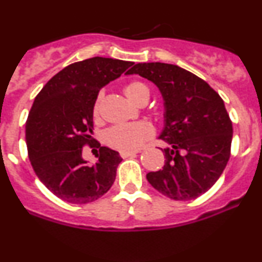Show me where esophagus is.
Wrapping results in <instances>:
<instances>
[{
  "mask_svg": "<svg viewBox=\"0 0 262 262\" xmlns=\"http://www.w3.org/2000/svg\"><path fill=\"white\" fill-rule=\"evenodd\" d=\"M137 154V151H121V156L123 159L129 158V156H134Z\"/></svg>",
  "mask_w": 262,
  "mask_h": 262,
  "instance_id": "34e87169",
  "label": "esophagus"
}]
</instances>
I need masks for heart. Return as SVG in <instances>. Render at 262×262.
I'll return each instance as SVG.
<instances>
[{
	"mask_svg": "<svg viewBox=\"0 0 262 262\" xmlns=\"http://www.w3.org/2000/svg\"><path fill=\"white\" fill-rule=\"evenodd\" d=\"M123 92L127 98L135 104L149 100L150 89L141 81H132L123 87ZM100 110V98L96 101L93 107V114L97 116ZM152 127L146 122L132 123V124H122L111 128L104 135L108 145L121 150V151H134L143 145L145 140L152 137Z\"/></svg>",
	"mask_w": 262,
	"mask_h": 262,
	"instance_id": "obj_1",
	"label": "heart"
}]
</instances>
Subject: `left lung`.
Instances as JSON below:
<instances>
[{"label":"left lung","instance_id":"left-lung-1","mask_svg":"<svg viewBox=\"0 0 262 262\" xmlns=\"http://www.w3.org/2000/svg\"><path fill=\"white\" fill-rule=\"evenodd\" d=\"M151 81L164 100L159 138L164 167L146 175L150 185L175 201L200 197L217 182L230 158L233 125L224 102L206 81L177 65L135 64L125 73Z\"/></svg>","mask_w":262,"mask_h":262}]
</instances>
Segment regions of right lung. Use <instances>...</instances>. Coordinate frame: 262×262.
<instances>
[{
    "mask_svg": "<svg viewBox=\"0 0 262 262\" xmlns=\"http://www.w3.org/2000/svg\"><path fill=\"white\" fill-rule=\"evenodd\" d=\"M134 62L86 59L66 66L35 97L26 123V143L35 175L65 202L85 204L103 196L116 180L119 152L100 146L90 165L82 148L92 145L93 107L98 92Z\"/></svg>",
    "mask_w": 262,
    "mask_h": 262,
    "instance_id": "add662e5",
    "label": "right lung"
}]
</instances>
